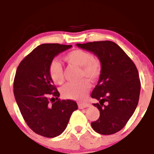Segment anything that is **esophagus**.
Instances as JSON below:
<instances>
[{
	"mask_svg": "<svg viewBox=\"0 0 154 154\" xmlns=\"http://www.w3.org/2000/svg\"><path fill=\"white\" fill-rule=\"evenodd\" d=\"M91 106L90 103H79L78 104V107L80 109H84V108L86 107H88V106Z\"/></svg>",
	"mask_w": 154,
	"mask_h": 154,
	"instance_id": "1",
	"label": "esophagus"
}]
</instances>
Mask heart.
<instances>
[{"label":"heart","mask_w":154,"mask_h":154,"mask_svg":"<svg viewBox=\"0 0 154 154\" xmlns=\"http://www.w3.org/2000/svg\"><path fill=\"white\" fill-rule=\"evenodd\" d=\"M65 61L80 67L81 77H86L91 81L98 80L102 72V65L97 58L92 57L91 53L83 50H74L69 52L63 57ZM48 74L55 84H60L63 81V70L60 63L56 60L50 63ZM91 88V84L87 79L77 82H70L65 84L61 93L65 97L72 100H83Z\"/></svg>","instance_id":"obj_1"}]
</instances>
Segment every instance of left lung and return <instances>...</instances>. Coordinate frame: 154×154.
Masks as SVG:
<instances>
[{
	"mask_svg": "<svg viewBox=\"0 0 154 154\" xmlns=\"http://www.w3.org/2000/svg\"><path fill=\"white\" fill-rule=\"evenodd\" d=\"M99 58L102 72L91 97L100 111L97 120L91 123L97 133L110 135L127 124L138 104L140 80L138 70L131 58L117 44L109 41L77 44ZM106 103V104H104Z\"/></svg>",
	"mask_w": 154,
	"mask_h": 154,
	"instance_id": "1",
	"label": "left lung"
}]
</instances>
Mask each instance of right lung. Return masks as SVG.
Returning <instances> with one entry per match:
<instances>
[{
    "mask_svg": "<svg viewBox=\"0 0 154 154\" xmlns=\"http://www.w3.org/2000/svg\"><path fill=\"white\" fill-rule=\"evenodd\" d=\"M71 47L41 44L23 58L17 69L14 94L19 110L28 127L45 137L61 134L72 113L78 108L75 101L70 100L59 99L54 103L52 99H58L60 93L48 74V67L54 57Z\"/></svg>",
    "mask_w": 154,
    "mask_h": 154,
    "instance_id": "obj_1",
    "label": "right lung"
}]
</instances>
